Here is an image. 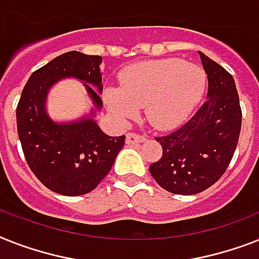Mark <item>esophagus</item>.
<instances>
[{
	"instance_id": "1",
	"label": "esophagus",
	"mask_w": 259,
	"mask_h": 259,
	"mask_svg": "<svg viewBox=\"0 0 259 259\" xmlns=\"http://www.w3.org/2000/svg\"><path fill=\"white\" fill-rule=\"evenodd\" d=\"M146 140L145 136L138 133H133V132H130V133L126 134V144L127 145H133V144H138V142H144Z\"/></svg>"
}]
</instances>
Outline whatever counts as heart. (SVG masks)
<instances>
[{
    "mask_svg": "<svg viewBox=\"0 0 259 259\" xmlns=\"http://www.w3.org/2000/svg\"><path fill=\"white\" fill-rule=\"evenodd\" d=\"M207 75L201 66L180 58L155 60L125 69L119 89L106 92L110 110L121 118H133L137 109L157 129H170L184 121L205 93Z\"/></svg>",
    "mask_w": 259,
    "mask_h": 259,
    "instance_id": "obj_1",
    "label": "heart"
}]
</instances>
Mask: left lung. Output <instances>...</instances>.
Here are the masks:
<instances>
[{"mask_svg":"<svg viewBox=\"0 0 259 259\" xmlns=\"http://www.w3.org/2000/svg\"><path fill=\"white\" fill-rule=\"evenodd\" d=\"M207 74V100L188 122L155 137L162 157L149 170L157 184L174 194L206 190L228 169L238 144L242 110L233 75L199 52Z\"/></svg>","mask_w":259,"mask_h":259,"instance_id":"obj_1","label":"left lung"}]
</instances>
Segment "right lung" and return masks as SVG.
Masks as SVG:
<instances>
[{"label":"right lung","mask_w":259,"mask_h":259,"mask_svg":"<svg viewBox=\"0 0 259 259\" xmlns=\"http://www.w3.org/2000/svg\"><path fill=\"white\" fill-rule=\"evenodd\" d=\"M100 56L68 52L30 75L17 105V132L25 159L42 185L62 195L90 193L110 171L125 136L110 137L94 119L73 123L53 122L45 111L48 90L58 79L74 77L102 92ZM100 109L98 92L86 85Z\"/></svg>","instance_id":"right-lung-1"}]
</instances>
